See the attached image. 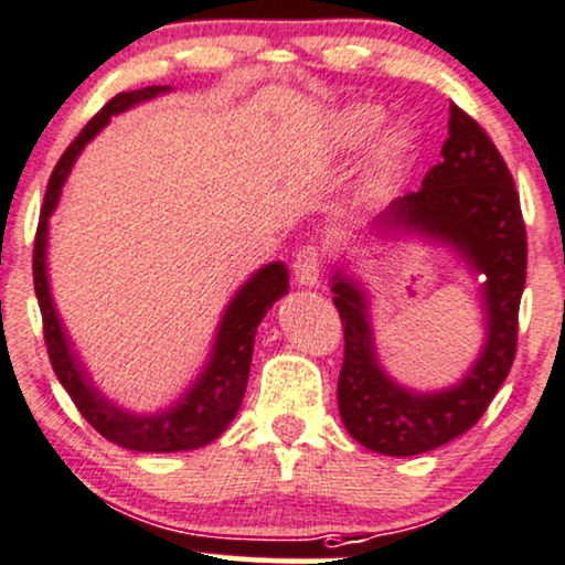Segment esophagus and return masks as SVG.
I'll return each instance as SVG.
<instances>
[{
    "instance_id": "34e87169",
    "label": "esophagus",
    "mask_w": 565,
    "mask_h": 565,
    "mask_svg": "<svg viewBox=\"0 0 565 565\" xmlns=\"http://www.w3.org/2000/svg\"><path fill=\"white\" fill-rule=\"evenodd\" d=\"M319 273H321V248L313 244L300 248V252L296 254V262H292V275H296V282L306 285V288H317Z\"/></svg>"
}]
</instances>
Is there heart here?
I'll use <instances>...</instances> for the list:
<instances>
[{
    "instance_id": "heart-1",
    "label": "heart",
    "mask_w": 565,
    "mask_h": 565,
    "mask_svg": "<svg viewBox=\"0 0 565 565\" xmlns=\"http://www.w3.org/2000/svg\"><path fill=\"white\" fill-rule=\"evenodd\" d=\"M381 111L376 106L369 104H353L345 106L342 111L334 116V137L342 148H358L369 139L373 131L381 127ZM407 152V139L402 131H386L384 137L379 139L376 150H373L371 166H369V184L379 186L381 181L390 179V175L397 171L402 158Z\"/></svg>"
}]
</instances>
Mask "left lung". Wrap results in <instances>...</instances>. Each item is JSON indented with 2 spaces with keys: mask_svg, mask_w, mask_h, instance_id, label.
Masks as SVG:
<instances>
[{
  "mask_svg": "<svg viewBox=\"0 0 565 565\" xmlns=\"http://www.w3.org/2000/svg\"><path fill=\"white\" fill-rule=\"evenodd\" d=\"M371 236L441 244L482 280L486 340L480 355L457 384L436 392L409 390L384 371L363 282L345 265H337L329 280L345 329V361L337 384L342 423L365 449L415 457L467 434L501 390L516 355L526 233L514 179L478 121L451 104L441 163L430 168L417 192L394 200L373 220Z\"/></svg>",
  "mask_w": 565,
  "mask_h": 565,
  "instance_id": "8db88e82",
  "label": "left lung"
}]
</instances>
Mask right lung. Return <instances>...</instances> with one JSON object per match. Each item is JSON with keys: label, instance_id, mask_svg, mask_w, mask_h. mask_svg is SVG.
Listing matches in <instances>:
<instances>
[{"label": "right lung", "instance_id": "add662e5", "mask_svg": "<svg viewBox=\"0 0 565 565\" xmlns=\"http://www.w3.org/2000/svg\"><path fill=\"white\" fill-rule=\"evenodd\" d=\"M171 85H150L142 90L119 93L116 98L100 108L98 114L87 121V127L79 131V137L70 145L62 160H58L54 173H51L46 196H43V210L39 220V233H35L33 248V285L35 298H39L41 317H43V337L51 365L58 384L67 390L75 402L79 415L98 430L108 441L124 446L131 451L148 454H171L189 451L207 446L210 441L223 434L236 417L241 402H244L248 369H252L254 337L256 327L273 309L275 300H280L288 292V267L282 262H269L262 269L248 277L241 288L233 292V298L225 306L220 317L217 332L212 337V348L204 361L202 371L186 386L173 405H168L158 413H131V409L116 405L111 397L95 386L90 371L83 363V358L72 345V337L62 324L54 296H51L49 282V217L54 215L58 196H62L64 181L75 166L79 152L100 129L111 121V116H119L129 108L158 95L171 93Z\"/></svg>", "mask_w": 565, "mask_h": 565}]
</instances>
